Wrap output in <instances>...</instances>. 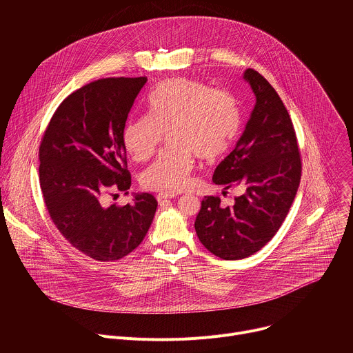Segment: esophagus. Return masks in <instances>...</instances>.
Returning a JSON list of instances; mask_svg holds the SVG:
<instances>
[{"label":"esophagus","instance_id":"esophagus-1","mask_svg":"<svg viewBox=\"0 0 353 353\" xmlns=\"http://www.w3.org/2000/svg\"><path fill=\"white\" fill-rule=\"evenodd\" d=\"M172 196H169V195H165V194H158V203L162 205V204H165L166 201H169Z\"/></svg>","mask_w":353,"mask_h":353}]
</instances>
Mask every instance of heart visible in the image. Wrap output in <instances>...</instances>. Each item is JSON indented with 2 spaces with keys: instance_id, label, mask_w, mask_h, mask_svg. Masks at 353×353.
Returning a JSON list of instances; mask_svg holds the SVG:
<instances>
[{
  "instance_id": "1",
  "label": "heart",
  "mask_w": 353,
  "mask_h": 353,
  "mask_svg": "<svg viewBox=\"0 0 353 353\" xmlns=\"http://www.w3.org/2000/svg\"><path fill=\"white\" fill-rule=\"evenodd\" d=\"M149 116L130 121L124 145L137 162L152 158L165 135L174 148L150 165L141 177L146 190L172 195L185 190L195 166L221 159L240 130V112L225 90L203 82L174 78L163 82L148 100Z\"/></svg>"
}]
</instances>
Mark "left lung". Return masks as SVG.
Returning <instances> with one entry per match:
<instances>
[{
  "label": "left lung",
  "instance_id": "1",
  "mask_svg": "<svg viewBox=\"0 0 353 353\" xmlns=\"http://www.w3.org/2000/svg\"><path fill=\"white\" fill-rule=\"evenodd\" d=\"M243 79L256 103L234 149L212 177L225 190L240 185L243 194L232 207H223L219 196H205L194 223L199 241L223 260L254 254L275 236L301 176L294 128L281 97L254 70H245Z\"/></svg>",
  "mask_w": 353,
  "mask_h": 353
}]
</instances>
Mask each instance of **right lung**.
Returning <instances> with one entry per match:
<instances>
[{"label": "right lung", "instance_id": "right-lung-1", "mask_svg": "<svg viewBox=\"0 0 353 353\" xmlns=\"http://www.w3.org/2000/svg\"><path fill=\"white\" fill-rule=\"evenodd\" d=\"M145 77L106 78L71 93L53 114L39 149V179L50 218L68 243L96 261L135 250L158 203L134 192V204L106 205L105 195L127 191L124 128Z\"/></svg>", "mask_w": 353, "mask_h": 353}]
</instances>
